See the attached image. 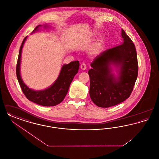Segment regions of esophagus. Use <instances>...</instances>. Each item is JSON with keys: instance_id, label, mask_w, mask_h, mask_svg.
Instances as JSON below:
<instances>
[{"instance_id": "1", "label": "esophagus", "mask_w": 159, "mask_h": 159, "mask_svg": "<svg viewBox=\"0 0 159 159\" xmlns=\"http://www.w3.org/2000/svg\"><path fill=\"white\" fill-rule=\"evenodd\" d=\"M80 68L82 70H86V68H87V66H86V64H85V63H82L81 65H80Z\"/></svg>"}]
</instances>
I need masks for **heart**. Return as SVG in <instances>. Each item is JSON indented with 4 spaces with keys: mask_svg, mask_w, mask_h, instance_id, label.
<instances>
[{
    "mask_svg": "<svg viewBox=\"0 0 159 159\" xmlns=\"http://www.w3.org/2000/svg\"><path fill=\"white\" fill-rule=\"evenodd\" d=\"M105 46V40L101 38L97 40L95 43L93 45L92 48V52L93 54H98L100 53L104 49Z\"/></svg>",
    "mask_w": 159,
    "mask_h": 159,
    "instance_id": "1",
    "label": "heart"
}]
</instances>
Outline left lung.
<instances>
[{
	"mask_svg": "<svg viewBox=\"0 0 159 159\" xmlns=\"http://www.w3.org/2000/svg\"><path fill=\"white\" fill-rule=\"evenodd\" d=\"M123 42L98 55L88 71L89 95L93 103L107 108L128 98L133 91L138 73L136 48L131 39L121 30ZM121 66L120 76L116 79L111 73L110 64Z\"/></svg>",
	"mask_w": 159,
	"mask_h": 159,
	"instance_id": "1",
	"label": "left lung"
}]
</instances>
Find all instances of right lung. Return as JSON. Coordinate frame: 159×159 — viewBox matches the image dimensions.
<instances>
[{"label":"right lung","mask_w":159,"mask_h":159,"mask_svg":"<svg viewBox=\"0 0 159 159\" xmlns=\"http://www.w3.org/2000/svg\"><path fill=\"white\" fill-rule=\"evenodd\" d=\"M40 26L41 25H38L33 32L37 30L38 27ZM26 39L27 36L24 39L20 46L16 67V77L22 91L27 98L39 105L45 107L57 106L61 102L66 96L70 85L78 72L79 62V61H75L70 62L68 64L64 65L62 67L58 78L49 88L43 91L32 90L23 82L20 71L21 52Z\"/></svg>","instance_id":"1"}]
</instances>
